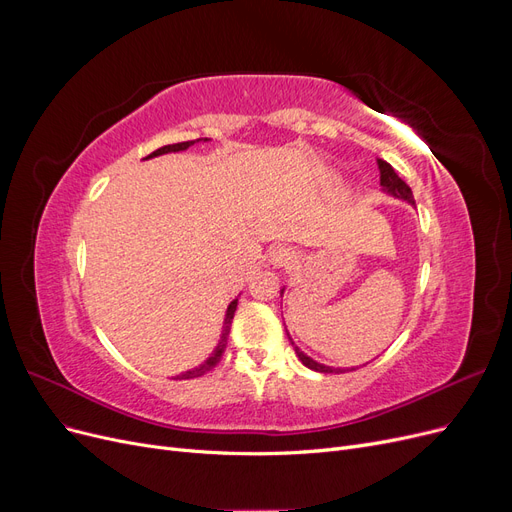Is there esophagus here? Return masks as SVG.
I'll return each mask as SVG.
<instances>
[{
  "label": "esophagus",
  "instance_id": "obj_1",
  "mask_svg": "<svg viewBox=\"0 0 512 512\" xmlns=\"http://www.w3.org/2000/svg\"><path fill=\"white\" fill-rule=\"evenodd\" d=\"M294 262H297V252H294L292 247L277 245L269 252V265L273 269H290Z\"/></svg>",
  "mask_w": 512,
  "mask_h": 512
}]
</instances>
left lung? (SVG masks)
<instances>
[{
    "label": "left lung",
    "instance_id": "8db88e82",
    "mask_svg": "<svg viewBox=\"0 0 512 512\" xmlns=\"http://www.w3.org/2000/svg\"><path fill=\"white\" fill-rule=\"evenodd\" d=\"M378 168H380V185H382V190H384L386 194H389V196H393V198H397V200H404V203H408V205L414 207L412 190L408 188V183L395 173V168H393L389 162H384V160H378ZM284 290H286V288H282L280 292L284 294ZM286 335H288V339H290V344L294 346V352H297V356L301 359V363H303L305 367H309V369L320 371V374H344V371L356 369V367H331V365L318 363V361L312 359V356H307L297 344L292 342V337H290L288 331H286Z\"/></svg>",
    "mask_w": 512,
    "mask_h": 512
}]
</instances>
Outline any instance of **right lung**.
<instances>
[{"mask_svg":"<svg viewBox=\"0 0 512 512\" xmlns=\"http://www.w3.org/2000/svg\"><path fill=\"white\" fill-rule=\"evenodd\" d=\"M209 141H211V138H196V141H185V143L166 145V147H160V149H156V151H153V153H149V156H147V158H143V160L158 158V156H164V153H177V151H185V149H190V147H192V145H196V143H209ZM237 301H239V299H232V301L228 303V307H226V316H224V324H222V333H220V339H218V344H215L213 352L207 356V359H205L203 363L196 365V367H192V369H188V371H181V374L173 376V380H190V378H198V376L207 374L209 369H213L215 365L220 363V359H222V352L226 350L228 333H230V324H232V318H235Z\"/></svg>","mask_w":512,"mask_h":512,"instance_id":"add662e5","label":"right lung"}]
</instances>
